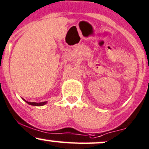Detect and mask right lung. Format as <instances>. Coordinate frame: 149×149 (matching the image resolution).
Returning <instances> with one entry per match:
<instances>
[{
    "instance_id": "obj_1",
    "label": "right lung",
    "mask_w": 149,
    "mask_h": 149,
    "mask_svg": "<svg viewBox=\"0 0 149 149\" xmlns=\"http://www.w3.org/2000/svg\"><path fill=\"white\" fill-rule=\"evenodd\" d=\"M24 100V99H23ZM27 104H30V105H33V106H42V105H45V104H47V101H45V102H27L25 100H24Z\"/></svg>"
}]
</instances>
